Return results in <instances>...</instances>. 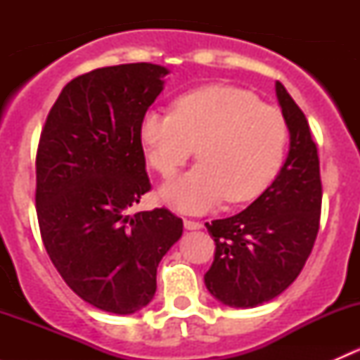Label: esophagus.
<instances>
[{"label":"esophagus","mask_w":360,"mask_h":360,"mask_svg":"<svg viewBox=\"0 0 360 360\" xmlns=\"http://www.w3.org/2000/svg\"><path fill=\"white\" fill-rule=\"evenodd\" d=\"M203 224L200 221H191V219H184V228L186 230H200Z\"/></svg>","instance_id":"1"}]
</instances>
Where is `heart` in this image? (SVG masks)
I'll return each instance as SVG.
<instances>
[{
    "mask_svg": "<svg viewBox=\"0 0 360 360\" xmlns=\"http://www.w3.org/2000/svg\"><path fill=\"white\" fill-rule=\"evenodd\" d=\"M150 165L172 176L197 146L200 162L169 181L160 197L183 212H203L259 197L277 177L289 129L277 108L237 86L210 85L177 97L172 112L148 111L139 125Z\"/></svg>",
    "mask_w": 360,
    "mask_h": 360,
    "instance_id": "obj_1",
    "label": "heart"
}]
</instances>
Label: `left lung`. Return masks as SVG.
Returning <instances> with one entry per match:
<instances>
[{"instance_id":"obj_1","label":"left lung","mask_w":360,"mask_h":360,"mask_svg":"<svg viewBox=\"0 0 360 360\" xmlns=\"http://www.w3.org/2000/svg\"><path fill=\"white\" fill-rule=\"evenodd\" d=\"M275 92L291 139L285 163L248 209L205 223L216 252L203 281L216 300L233 308H254L284 292L303 270L321 221L317 146L303 111L281 82Z\"/></svg>"}]
</instances>
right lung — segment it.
<instances>
[{
  "mask_svg": "<svg viewBox=\"0 0 360 360\" xmlns=\"http://www.w3.org/2000/svg\"><path fill=\"white\" fill-rule=\"evenodd\" d=\"M169 69L99 68L71 79L36 153V214L64 282L99 310L129 315L153 300L157 268L183 235L167 209L132 214L151 190L139 125Z\"/></svg>",
  "mask_w": 360,
  "mask_h": 360,
  "instance_id": "add662e5",
  "label": "right lung"
}]
</instances>
